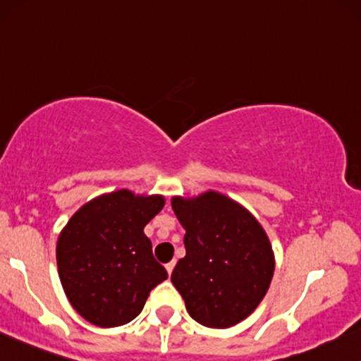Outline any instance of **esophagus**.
Listing matches in <instances>:
<instances>
[{
  "label": "esophagus",
  "mask_w": 361,
  "mask_h": 361,
  "mask_svg": "<svg viewBox=\"0 0 361 361\" xmlns=\"http://www.w3.org/2000/svg\"><path fill=\"white\" fill-rule=\"evenodd\" d=\"M175 260H171V262H168L166 264V271H168V274H171V272H173V269H175Z\"/></svg>",
  "instance_id": "obj_1"
}]
</instances>
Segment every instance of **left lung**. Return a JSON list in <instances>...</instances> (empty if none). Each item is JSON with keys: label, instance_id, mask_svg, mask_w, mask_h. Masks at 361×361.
Segmentation results:
<instances>
[{"label": "left lung", "instance_id": "obj_1", "mask_svg": "<svg viewBox=\"0 0 361 361\" xmlns=\"http://www.w3.org/2000/svg\"><path fill=\"white\" fill-rule=\"evenodd\" d=\"M186 255L171 274L190 316L208 328L240 323L266 296L274 252L255 216L222 193L175 197Z\"/></svg>", "mask_w": 361, "mask_h": 361}]
</instances>
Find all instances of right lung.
Masks as SVG:
<instances>
[{
    "label": "right lung",
    "mask_w": 361,
    "mask_h": 361,
    "mask_svg": "<svg viewBox=\"0 0 361 361\" xmlns=\"http://www.w3.org/2000/svg\"><path fill=\"white\" fill-rule=\"evenodd\" d=\"M163 207L161 195L117 190L87 202L60 232V282L73 310L89 323L123 326L142 311L151 289L168 279L145 235Z\"/></svg>",
    "instance_id": "add662e5"
}]
</instances>
